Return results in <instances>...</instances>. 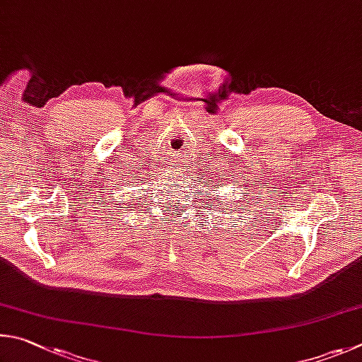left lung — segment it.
<instances>
[{"label":"left lung","instance_id":"8db88e82","mask_svg":"<svg viewBox=\"0 0 362 362\" xmlns=\"http://www.w3.org/2000/svg\"><path fill=\"white\" fill-rule=\"evenodd\" d=\"M221 180H223V177H221ZM223 186H224V182H223ZM226 186H227V185H226ZM210 200H211V199H210ZM213 200H214V199H213ZM213 200H211V205H213ZM243 202H245V200H243ZM235 205H237V206L240 205V200H237V202H235ZM219 206H221V202H219V204H218V208H219ZM224 206H226V205H224ZM224 210H230V208H223V213H224ZM233 210L237 211L238 208H233Z\"/></svg>","mask_w":362,"mask_h":362}]
</instances>
